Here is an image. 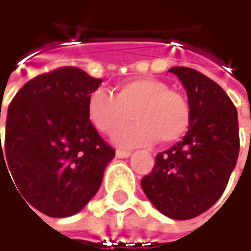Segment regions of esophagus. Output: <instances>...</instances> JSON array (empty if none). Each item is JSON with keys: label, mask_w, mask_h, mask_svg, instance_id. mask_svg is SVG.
Instances as JSON below:
<instances>
[{"label": "esophagus", "mask_w": 251, "mask_h": 251, "mask_svg": "<svg viewBox=\"0 0 251 251\" xmlns=\"http://www.w3.org/2000/svg\"><path fill=\"white\" fill-rule=\"evenodd\" d=\"M116 155L118 158H127L131 155V151H127V150H117Z\"/></svg>", "instance_id": "34e87169"}]
</instances>
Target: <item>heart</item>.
<instances>
[{
	"mask_svg": "<svg viewBox=\"0 0 251 251\" xmlns=\"http://www.w3.org/2000/svg\"><path fill=\"white\" fill-rule=\"evenodd\" d=\"M133 117L136 123L114 135L123 147L151 146L178 141L186 134L191 120L188 99L170 90L163 80L141 77L116 87L113 96L96 90L87 101V116L100 133L114 134Z\"/></svg>",
	"mask_w": 251,
	"mask_h": 251,
	"instance_id": "1",
	"label": "heart"
}]
</instances>
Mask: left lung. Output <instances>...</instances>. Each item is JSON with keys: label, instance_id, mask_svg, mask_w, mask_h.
Instances as JSON below:
<instances>
[{"label": "left lung", "instance_id": "8db88e82", "mask_svg": "<svg viewBox=\"0 0 251 251\" xmlns=\"http://www.w3.org/2000/svg\"><path fill=\"white\" fill-rule=\"evenodd\" d=\"M169 71L187 90L191 120L183 140L155 155L141 187L160 213L188 220L222 197L239 157V120L233 101L217 82L187 67Z\"/></svg>", "mask_w": 251, "mask_h": 251}]
</instances>
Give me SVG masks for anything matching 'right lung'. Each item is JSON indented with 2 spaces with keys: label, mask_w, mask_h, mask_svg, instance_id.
Masks as SVG:
<instances>
[{
  "label": "right lung",
  "mask_w": 251,
  "mask_h": 251,
  "mask_svg": "<svg viewBox=\"0 0 251 251\" xmlns=\"http://www.w3.org/2000/svg\"><path fill=\"white\" fill-rule=\"evenodd\" d=\"M101 82L61 67L28 81L9 104L0 173L9 170L21 199L45 216L82 210L116 155L87 116L88 97Z\"/></svg>",
  "instance_id": "1"
}]
</instances>
